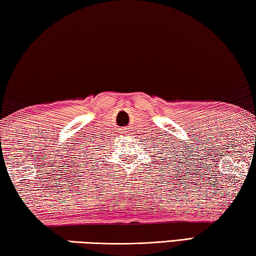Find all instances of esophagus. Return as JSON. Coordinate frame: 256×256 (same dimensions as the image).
<instances>
[{
	"label": "esophagus",
	"mask_w": 256,
	"mask_h": 256,
	"mask_svg": "<svg viewBox=\"0 0 256 256\" xmlns=\"http://www.w3.org/2000/svg\"><path fill=\"white\" fill-rule=\"evenodd\" d=\"M124 132H126V130H124Z\"/></svg>",
	"instance_id": "34e87169"
}]
</instances>
